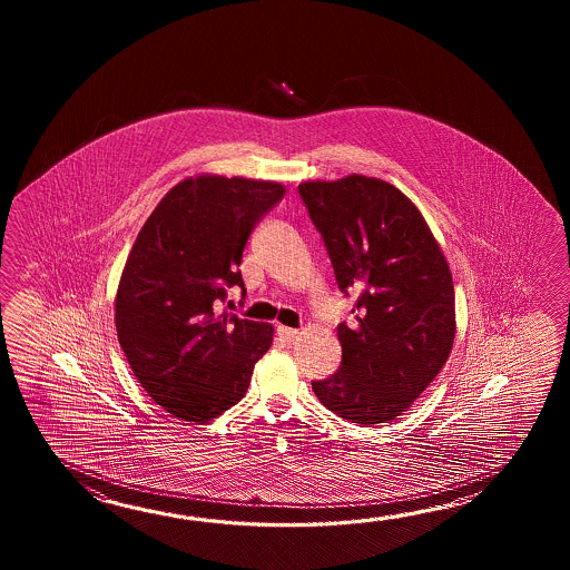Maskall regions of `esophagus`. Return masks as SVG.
<instances>
[{
    "label": "esophagus",
    "mask_w": 570,
    "mask_h": 570,
    "mask_svg": "<svg viewBox=\"0 0 570 570\" xmlns=\"http://www.w3.org/2000/svg\"><path fill=\"white\" fill-rule=\"evenodd\" d=\"M277 334H279L281 340H285V342H291L293 338H297V330H293V327L277 326Z\"/></svg>",
    "instance_id": "34e87169"
}]
</instances>
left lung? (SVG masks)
<instances>
[{
	"instance_id": "8db88e82",
	"label": "left lung",
	"mask_w": 570,
	"mask_h": 570,
	"mask_svg": "<svg viewBox=\"0 0 570 570\" xmlns=\"http://www.w3.org/2000/svg\"><path fill=\"white\" fill-rule=\"evenodd\" d=\"M297 191L340 291L358 295L354 322L338 326L342 363L312 381L315 397L354 424H385L449 361L456 330L449 263L420 209L389 183L351 175Z\"/></svg>"
}]
</instances>
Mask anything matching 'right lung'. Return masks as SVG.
<instances>
[{
    "label": "right lung",
    "instance_id": "1",
    "mask_svg": "<svg viewBox=\"0 0 570 570\" xmlns=\"http://www.w3.org/2000/svg\"><path fill=\"white\" fill-rule=\"evenodd\" d=\"M279 183L197 177L175 185L146 219L121 273L116 330L146 393L187 422L243 400L273 326L224 312L244 289L243 250L279 204Z\"/></svg>",
    "mask_w": 570,
    "mask_h": 570
}]
</instances>
